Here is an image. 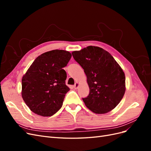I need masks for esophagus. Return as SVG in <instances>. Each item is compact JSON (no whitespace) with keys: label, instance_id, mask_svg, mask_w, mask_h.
<instances>
[{"label":"esophagus","instance_id":"1","mask_svg":"<svg viewBox=\"0 0 151 151\" xmlns=\"http://www.w3.org/2000/svg\"><path fill=\"white\" fill-rule=\"evenodd\" d=\"M79 83H76V84H74V89H78V88H79Z\"/></svg>","mask_w":151,"mask_h":151}]
</instances>
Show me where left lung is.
<instances>
[{
  "label": "left lung",
  "instance_id": "left-lung-1",
  "mask_svg": "<svg viewBox=\"0 0 151 151\" xmlns=\"http://www.w3.org/2000/svg\"><path fill=\"white\" fill-rule=\"evenodd\" d=\"M72 54L87 76L89 94L83 99L87 108L96 114L111 111L125 93V76L122 67L110 53L98 47L88 46Z\"/></svg>",
  "mask_w": 151,
  "mask_h": 151
}]
</instances>
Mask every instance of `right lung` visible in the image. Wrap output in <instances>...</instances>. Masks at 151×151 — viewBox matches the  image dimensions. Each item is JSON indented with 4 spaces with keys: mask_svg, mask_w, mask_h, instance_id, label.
Instances as JSON below:
<instances>
[{
    "mask_svg": "<svg viewBox=\"0 0 151 151\" xmlns=\"http://www.w3.org/2000/svg\"><path fill=\"white\" fill-rule=\"evenodd\" d=\"M71 53L63 50L45 52L36 58L22 78L21 96L36 115L51 116L61 108L66 93L67 66Z\"/></svg>",
    "mask_w": 151,
    "mask_h": 151,
    "instance_id": "obj_1",
    "label": "right lung"
}]
</instances>
